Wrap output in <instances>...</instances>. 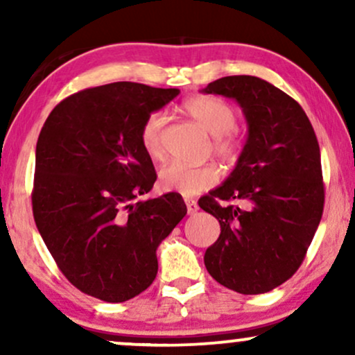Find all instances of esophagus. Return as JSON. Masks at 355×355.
I'll use <instances>...</instances> for the list:
<instances>
[{
	"label": "esophagus",
	"instance_id": "obj_1",
	"mask_svg": "<svg viewBox=\"0 0 355 355\" xmlns=\"http://www.w3.org/2000/svg\"><path fill=\"white\" fill-rule=\"evenodd\" d=\"M185 203H187V211H189V215L197 214V210H198L197 202H195V200H190V198H185Z\"/></svg>",
	"mask_w": 355,
	"mask_h": 355
}]
</instances>
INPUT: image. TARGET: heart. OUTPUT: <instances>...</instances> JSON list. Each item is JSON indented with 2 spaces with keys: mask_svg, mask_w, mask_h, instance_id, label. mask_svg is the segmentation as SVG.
Masks as SVG:
<instances>
[{
  "mask_svg": "<svg viewBox=\"0 0 355 355\" xmlns=\"http://www.w3.org/2000/svg\"><path fill=\"white\" fill-rule=\"evenodd\" d=\"M183 110L198 126L214 137L211 148L222 160L234 164L242 153L243 141L235 132L237 112L217 96H193L183 103ZM166 115L164 112H153L141 125L140 140L145 152L158 160L164 157V126ZM220 182V170L215 165L205 164L198 166L185 165L182 162H170L162 166L158 183L165 191H177L183 197H193L203 190H209Z\"/></svg>",
  "mask_w": 355,
  "mask_h": 355,
  "instance_id": "b5f03b06",
  "label": "heart"
}]
</instances>
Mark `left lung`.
Masks as SVG:
<instances>
[{"instance_id":"obj_1","label":"left lung","mask_w":355,"mask_h":355,"mask_svg":"<svg viewBox=\"0 0 355 355\" xmlns=\"http://www.w3.org/2000/svg\"><path fill=\"white\" fill-rule=\"evenodd\" d=\"M202 92L234 98L248 125L235 170L198 200L220 223L205 267L230 291L266 294L295 274L320 223L319 141L302 107L266 80L225 76ZM218 200L242 201L246 209L220 206Z\"/></svg>"}]
</instances>
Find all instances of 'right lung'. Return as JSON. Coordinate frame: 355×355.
<instances>
[{
    "mask_svg": "<svg viewBox=\"0 0 355 355\" xmlns=\"http://www.w3.org/2000/svg\"><path fill=\"white\" fill-rule=\"evenodd\" d=\"M180 93L116 81L60 101L36 144L31 203L43 242L83 294L125 302L157 277V248L187 215L182 195L138 200L157 173L140 140Z\"/></svg>",
    "mask_w": 355,
    "mask_h": 355,
    "instance_id": "1",
    "label": "right lung"
}]
</instances>
